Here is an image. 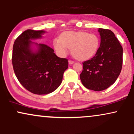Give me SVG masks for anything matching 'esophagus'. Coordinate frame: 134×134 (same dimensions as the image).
<instances>
[{
  "instance_id": "obj_1",
  "label": "esophagus",
  "mask_w": 134,
  "mask_h": 134,
  "mask_svg": "<svg viewBox=\"0 0 134 134\" xmlns=\"http://www.w3.org/2000/svg\"><path fill=\"white\" fill-rule=\"evenodd\" d=\"M74 63V62L71 60H69V64H70V65H71V64H73Z\"/></svg>"
}]
</instances>
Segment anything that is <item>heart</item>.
<instances>
[{
  "mask_svg": "<svg viewBox=\"0 0 134 134\" xmlns=\"http://www.w3.org/2000/svg\"><path fill=\"white\" fill-rule=\"evenodd\" d=\"M53 44L60 56H65L69 48L75 58L85 60L96 55L99 47V40L94 34L85 31H66L60 38H55Z\"/></svg>",
  "mask_w": 134,
  "mask_h": 134,
  "instance_id": "1",
  "label": "heart"
}]
</instances>
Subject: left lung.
<instances>
[{"label": "left lung", "instance_id": "8db88e82", "mask_svg": "<svg viewBox=\"0 0 134 134\" xmlns=\"http://www.w3.org/2000/svg\"><path fill=\"white\" fill-rule=\"evenodd\" d=\"M101 43L96 55L82 63L80 79L84 87L100 91L117 79L123 63V48L111 30L99 28Z\"/></svg>", "mask_w": 134, "mask_h": 134}]
</instances>
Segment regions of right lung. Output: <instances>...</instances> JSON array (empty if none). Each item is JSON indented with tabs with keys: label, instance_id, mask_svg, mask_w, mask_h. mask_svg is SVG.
<instances>
[{
	"label": "right lung",
	"instance_id": "obj_1",
	"mask_svg": "<svg viewBox=\"0 0 134 134\" xmlns=\"http://www.w3.org/2000/svg\"><path fill=\"white\" fill-rule=\"evenodd\" d=\"M44 31L27 30L16 38L13 45L12 62L14 71L21 85L35 94H47L57 89L68 68V60L55 54L52 48L35 43L36 52L31 48V40L41 38Z\"/></svg>",
	"mask_w": 134,
	"mask_h": 134
}]
</instances>
